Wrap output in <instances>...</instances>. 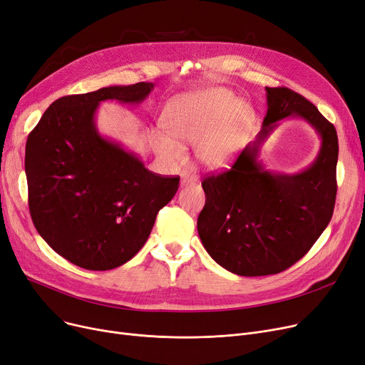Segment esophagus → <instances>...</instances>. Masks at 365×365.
Segmentation results:
<instances>
[{
	"label": "esophagus",
	"instance_id": "obj_1",
	"mask_svg": "<svg viewBox=\"0 0 365 365\" xmlns=\"http://www.w3.org/2000/svg\"><path fill=\"white\" fill-rule=\"evenodd\" d=\"M198 180V178L195 176V174L189 173V171H183L182 173V179H180V183L185 186V185H189V183H195Z\"/></svg>",
	"mask_w": 365,
	"mask_h": 365
}]
</instances>
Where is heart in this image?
Here are the masks:
<instances>
[{
    "mask_svg": "<svg viewBox=\"0 0 365 365\" xmlns=\"http://www.w3.org/2000/svg\"><path fill=\"white\" fill-rule=\"evenodd\" d=\"M249 110L232 93L210 89L174 98L163 113L165 134H156L155 145L168 161L182 156L178 141H195L198 161L212 170L228 167L240 152Z\"/></svg>",
    "mask_w": 365,
    "mask_h": 365,
    "instance_id": "obj_1",
    "label": "heart"
}]
</instances>
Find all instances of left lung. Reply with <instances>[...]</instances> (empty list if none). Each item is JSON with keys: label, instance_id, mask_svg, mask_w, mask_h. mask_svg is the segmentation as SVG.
Returning a JSON list of instances; mask_svg holds the SVG:
<instances>
[{"label": "left lung", "instance_id": "8db88e82", "mask_svg": "<svg viewBox=\"0 0 365 365\" xmlns=\"http://www.w3.org/2000/svg\"><path fill=\"white\" fill-rule=\"evenodd\" d=\"M267 115L253 143L232 167L202 180L205 204L197 228L202 246L225 270L268 276L303 258L332 217L339 140L309 100L289 88H265ZM303 117L323 138L315 163L297 175L268 172L257 161L262 141L284 117Z\"/></svg>", "mask_w": 365, "mask_h": 365}]
</instances>
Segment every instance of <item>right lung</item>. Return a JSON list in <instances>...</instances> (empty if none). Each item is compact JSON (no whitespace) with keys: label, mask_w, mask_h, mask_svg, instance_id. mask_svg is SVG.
Instances as JSON below:
<instances>
[{"label":"right lung","mask_w":365,"mask_h":365,"mask_svg":"<svg viewBox=\"0 0 365 365\" xmlns=\"http://www.w3.org/2000/svg\"><path fill=\"white\" fill-rule=\"evenodd\" d=\"M153 83L108 86L52 103L25 148L31 219L58 255L86 270H112L143 247L180 178L149 171L120 145L101 137V101L138 104Z\"/></svg>","instance_id":"right-lung-1"}]
</instances>
